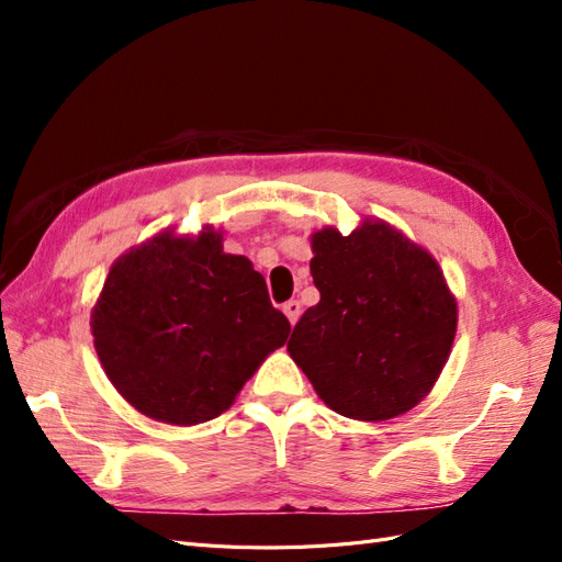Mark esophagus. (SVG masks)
Wrapping results in <instances>:
<instances>
[{"instance_id": "34e87169", "label": "esophagus", "mask_w": 562, "mask_h": 562, "mask_svg": "<svg viewBox=\"0 0 562 562\" xmlns=\"http://www.w3.org/2000/svg\"><path fill=\"white\" fill-rule=\"evenodd\" d=\"M283 314H285V316H288V321H291L293 326H295L297 318H300V314H302V304H300L297 300L285 302V304H283Z\"/></svg>"}]
</instances>
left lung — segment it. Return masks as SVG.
<instances>
[{"mask_svg": "<svg viewBox=\"0 0 562 562\" xmlns=\"http://www.w3.org/2000/svg\"><path fill=\"white\" fill-rule=\"evenodd\" d=\"M321 300L297 321L288 353L318 398L359 422L398 417L443 372L457 297L434 255L394 225L366 217L351 234H312Z\"/></svg>", "mask_w": 562, "mask_h": 562, "instance_id": "left-lung-1", "label": "left lung"}]
</instances>
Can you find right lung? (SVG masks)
<instances>
[{
  "label": "right lung",
  "mask_w": 562,
  "mask_h": 562,
  "mask_svg": "<svg viewBox=\"0 0 562 562\" xmlns=\"http://www.w3.org/2000/svg\"><path fill=\"white\" fill-rule=\"evenodd\" d=\"M108 380L149 419L194 427L229 411L291 323L223 232L164 229L119 258L91 310Z\"/></svg>",
  "instance_id": "1"
}]
</instances>
